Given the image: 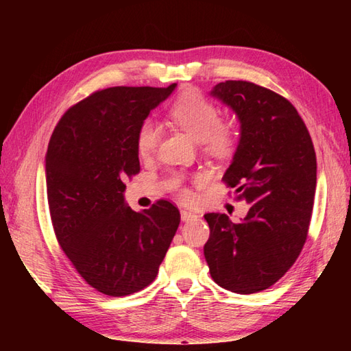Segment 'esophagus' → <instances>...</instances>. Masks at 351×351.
<instances>
[{"label": "esophagus", "instance_id": "34e87169", "mask_svg": "<svg viewBox=\"0 0 351 351\" xmlns=\"http://www.w3.org/2000/svg\"><path fill=\"white\" fill-rule=\"evenodd\" d=\"M181 217L184 221H190V220L197 219V214L191 213V211H181Z\"/></svg>", "mask_w": 351, "mask_h": 351}]
</instances>
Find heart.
<instances>
[{
  "label": "heart",
  "instance_id": "heart-1",
  "mask_svg": "<svg viewBox=\"0 0 351 351\" xmlns=\"http://www.w3.org/2000/svg\"><path fill=\"white\" fill-rule=\"evenodd\" d=\"M170 116L182 126L191 137L200 141V145L213 155L225 156L234 151L238 140V128L232 122L221 121L219 107L195 88L178 96L170 107ZM162 136L161 125L152 117L140 122L136 131V147L141 156L152 155L160 145ZM180 184V176L173 178ZM184 199L190 197L187 190L181 189Z\"/></svg>",
  "mask_w": 351,
  "mask_h": 351
}]
</instances>
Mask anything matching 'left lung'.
Masks as SVG:
<instances>
[{"label":"left lung","instance_id":"1","mask_svg":"<svg viewBox=\"0 0 351 351\" xmlns=\"http://www.w3.org/2000/svg\"><path fill=\"white\" fill-rule=\"evenodd\" d=\"M235 111L241 137L221 181L250 204L243 221L208 213L204 255L211 278L237 294L274 285L308 238L317 185V156L299 111L282 95L229 80L211 92Z\"/></svg>","mask_w":351,"mask_h":351}]
</instances>
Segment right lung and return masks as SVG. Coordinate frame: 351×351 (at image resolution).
<instances>
[{"label":"right lung","instance_id":"obj_1","mask_svg":"<svg viewBox=\"0 0 351 351\" xmlns=\"http://www.w3.org/2000/svg\"><path fill=\"white\" fill-rule=\"evenodd\" d=\"M169 87H108L72 106L47 152V195L62 250L88 285L111 297L155 280L181 221L160 199L143 213L123 202L126 178L140 171L136 131Z\"/></svg>","mask_w":351,"mask_h":351}]
</instances>
